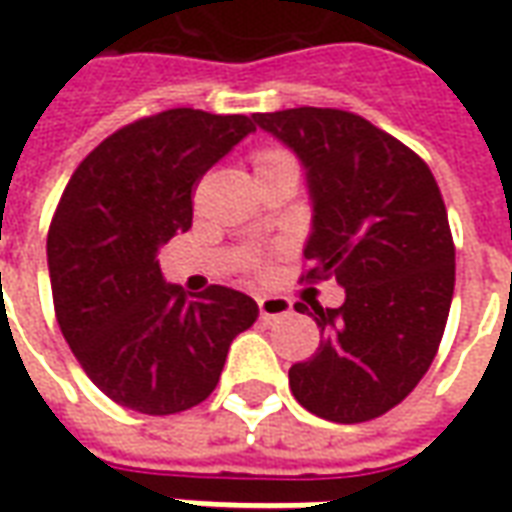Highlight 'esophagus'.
I'll return each instance as SVG.
<instances>
[{
	"mask_svg": "<svg viewBox=\"0 0 512 512\" xmlns=\"http://www.w3.org/2000/svg\"><path fill=\"white\" fill-rule=\"evenodd\" d=\"M292 314V303L284 297H262L259 300V317L264 322L278 320V317H289Z\"/></svg>",
	"mask_w": 512,
	"mask_h": 512,
	"instance_id": "34e87169",
	"label": "esophagus"
}]
</instances>
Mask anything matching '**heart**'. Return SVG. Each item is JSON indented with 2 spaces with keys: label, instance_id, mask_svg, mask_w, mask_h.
Wrapping results in <instances>:
<instances>
[{
  "label": "heart",
  "instance_id": "b5f03b06",
  "mask_svg": "<svg viewBox=\"0 0 512 512\" xmlns=\"http://www.w3.org/2000/svg\"><path fill=\"white\" fill-rule=\"evenodd\" d=\"M270 170H297L295 157L284 148H262L253 154V173H270Z\"/></svg>",
  "mask_w": 512,
  "mask_h": 512
}]
</instances>
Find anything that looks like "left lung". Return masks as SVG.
Listing matches in <instances>:
<instances>
[{"label":"left lung","instance_id":"8db88e82","mask_svg":"<svg viewBox=\"0 0 512 512\" xmlns=\"http://www.w3.org/2000/svg\"><path fill=\"white\" fill-rule=\"evenodd\" d=\"M253 121L306 168L314 228L303 281L344 286L339 308L295 306L322 339L289 369V389L328 422L378 419L416 389L447 328L455 242L441 190L419 154L355 112L295 107Z\"/></svg>","mask_w":512,"mask_h":512}]
</instances>
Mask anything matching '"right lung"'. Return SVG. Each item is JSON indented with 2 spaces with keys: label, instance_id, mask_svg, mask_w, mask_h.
<instances>
[{
  "label": "right lung",
  "instance_id": "right-lung-1",
  "mask_svg": "<svg viewBox=\"0 0 512 512\" xmlns=\"http://www.w3.org/2000/svg\"><path fill=\"white\" fill-rule=\"evenodd\" d=\"M256 129L248 115L176 107L126 123L79 162L49 226L54 314L112 402L148 416L215 391L234 336L259 317L231 286L165 284L159 245L192 226V190Z\"/></svg>",
  "mask_w": 512,
  "mask_h": 512
}]
</instances>
